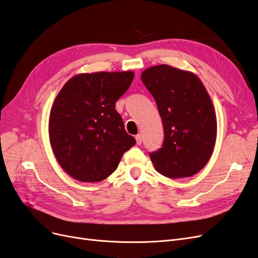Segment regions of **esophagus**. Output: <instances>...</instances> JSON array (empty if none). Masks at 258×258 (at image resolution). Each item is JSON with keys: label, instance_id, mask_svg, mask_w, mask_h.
<instances>
[{"label": "esophagus", "instance_id": "1", "mask_svg": "<svg viewBox=\"0 0 258 258\" xmlns=\"http://www.w3.org/2000/svg\"><path fill=\"white\" fill-rule=\"evenodd\" d=\"M136 141H137L138 145H141V143H142V136L141 135H137L136 136Z\"/></svg>", "mask_w": 258, "mask_h": 258}]
</instances>
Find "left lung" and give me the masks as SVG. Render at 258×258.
Returning <instances> with one entry per match:
<instances>
[{"label": "left lung", "mask_w": 258, "mask_h": 258, "mask_svg": "<svg viewBox=\"0 0 258 258\" xmlns=\"http://www.w3.org/2000/svg\"><path fill=\"white\" fill-rule=\"evenodd\" d=\"M141 80L161 117L165 140L150 154L155 169L170 178L189 177L204 168L216 141V115L199 77L168 64L151 67Z\"/></svg>", "instance_id": "1"}]
</instances>
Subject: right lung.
Here are the masks:
<instances>
[{"label":"right lung","instance_id":"right-lung-1","mask_svg":"<svg viewBox=\"0 0 258 258\" xmlns=\"http://www.w3.org/2000/svg\"><path fill=\"white\" fill-rule=\"evenodd\" d=\"M134 77L132 71L77 74L54 99L48 123L50 146L60 167L77 181H103L136 144L115 110Z\"/></svg>","mask_w":258,"mask_h":258}]
</instances>
